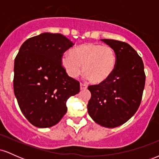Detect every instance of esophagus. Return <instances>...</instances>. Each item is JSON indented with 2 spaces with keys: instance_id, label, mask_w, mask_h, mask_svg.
<instances>
[{
  "instance_id": "1",
  "label": "esophagus",
  "mask_w": 159,
  "mask_h": 159,
  "mask_svg": "<svg viewBox=\"0 0 159 159\" xmlns=\"http://www.w3.org/2000/svg\"><path fill=\"white\" fill-rule=\"evenodd\" d=\"M86 89H87V86L85 84H80V90H84Z\"/></svg>"
}]
</instances>
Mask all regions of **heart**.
<instances>
[{
    "label": "heart",
    "mask_w": 159,
    "mask_h": 159,
    "mask_svg": "<svg viewBox=\"0 0 159 159\" xmlns=\"http://www.w3.org/2000/svg\"><path fill=\"white\" fill-rule=\"evenodd\" d=\"M61 63L71 78H77L83 72L86 79L93 84L99 85L106 82L114 73L116 56L110 46L87 43L71 53L65 54L62 57Z\"/></svg>",
    "instance_id": "obj_1"
}]
</instances>
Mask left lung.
<instances>
[{"label": "left lung", "mask_w": 159, "mask_h": 159, "mask_svg": "<svg viewBox=\"0 0 159 159\" xmlns=\"http://www.w3.org/2000/svg\"><path fill=\"white\" fill-rule=\"evenodd\" d=\"M114 50L116 65L106 82L90 85L88 114L98 125L106 128L120 126L136 113L145 86V73L141 57L126 43L101 39Z\"/></svg>", "instance_id": "1"}]
</instances>
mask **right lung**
I'll list each match as a JSON object with an SVG mask.
<instances>
[{
    "instance_id": "right-lung-1",
    "label": "right lung",
    "mask_w": 159,
    "mask_h": 159,
    "mask_svg": "<svg viewBox=\"0 0 159 159\" xmlns=\"http://www.w3.org/2000/svg\"><path fill=\"white\" fill-rule=\"evenodd\" d=\"M73 43L61 34L43 33L21 45L14 63V93L32 125L48 128L67 111L66 102L80 91V84L62 66L63 54Z\"/></svg>"
}]
</instances>
